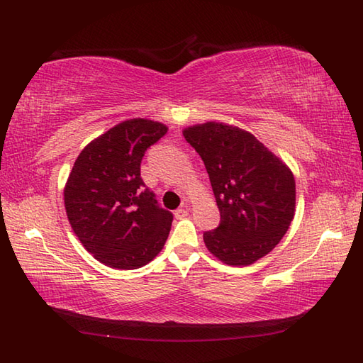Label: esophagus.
I'll return each mask as SVG.
<instances>
[{"instance_id": "34e87169", "label": "esophagus", "mask_w": 363, "mask_h": 363, "mask_svg": "<svg viewBox=\"0 0 363 363\" xmlns=\"http://www.w3.org/2000/svg\"><path fill=\"white\" fill-rule=\"evenodd\" d=\"M187 215H189L187 206H182V207H179V209H176V211H174V217H176L177 220H181V218H184V217H187Z\"/></svg>"}]
</instances>
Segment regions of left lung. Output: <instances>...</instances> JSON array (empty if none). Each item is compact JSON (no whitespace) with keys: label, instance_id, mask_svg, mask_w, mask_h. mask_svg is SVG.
Here are the masks:
<instances>
[{"label":"left lung","instance_id":"8db88e82","mask_svg":"<svg viewBox=\"0 0 363 363\" xmlns=\"http://www.w3.org/2000/svg\"><path fill=\"white\" fill-rule=\"evenodd\" d=\"M182 134L204 162L221 217L217 229L204 233L206 248L234 267L267 256L295 217L290 167L248 130L228 123H198Z\"/></svg>","mask_w":363,"mask_h":363}]
</instances>
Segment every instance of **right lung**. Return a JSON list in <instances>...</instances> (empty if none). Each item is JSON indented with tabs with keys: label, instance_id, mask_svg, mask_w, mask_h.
Segmentation results:
<instances>
[{
	"label": "right lung",
	"instance_id": "right-lung-1",
	"mask_svg": "<svg viewBox=\"0 0 363 363\" xmlns=\"http://www.w3.org/2000/svg\"><path fill=\"white\" fill-rule=\"evenodd\" d=\"M168 126L129 118L84 146L64 187L70 226L84 248L117 269L140 268L164 248L173 215L160 209L140 177L145 151Z\"/></svg>",
	"mask_w": 363,
	"mask_h": 363
}]
</instances>
